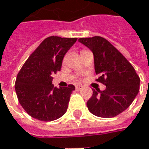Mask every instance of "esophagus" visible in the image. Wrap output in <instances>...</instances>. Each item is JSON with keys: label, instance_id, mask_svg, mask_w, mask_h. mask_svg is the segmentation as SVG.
Segmentation results:
<instances>
[{"label": "esophagus", "instance_id": "obj_1", "mask_svg": "<svg viewBox=\"0 0 149 149\" xmlns=\"http://www.w3.org/2000/svg\"><path fill=\"white\" fill-rule=\"evenodd\" d=\"M82 88H83V86H81V85H77L76 86V91L81 90Z\"/></svg>", "mask_w": 149, "mask_h": 149}]
</instances>
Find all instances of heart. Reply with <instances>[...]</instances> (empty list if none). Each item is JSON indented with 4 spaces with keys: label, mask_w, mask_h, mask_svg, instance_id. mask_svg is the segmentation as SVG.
Returning a JSON list of instances; mask_svg holds the SVG:
<instances>
[{
    "label": "heart",
    "mask_w": 149,
    "mask_h": 149,
    "mask_svg": "<svg viewBox=\"0 0 149 149\" xmlns=\"http://www.w3.org/2000/svg\"><path fill=\"white\" fill-rule=\"evenodd\" d=\"M83 51H85V50H82V51H81V52H83Z\"/></svg>",
    "instance_id": "heart-1"
}]
</instances>
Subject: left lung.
I'll return each instance as SVG.
<instances>
[{
    "mask_svg": "<svg viewBox=\"0 0 149 149\" xmlns=\"http://www.w3.org/2000/svg\"><path fill=\"white\" fill-rule=\"evenodd\" d=\"M80 43L92 51L96 81L106 86L104 91H93L86 102L91 114L102 118L120 115L131 105L139 91L140 78L131 63L107 39L100 36L80 38Z\"/></svg>",
    "mask_w": 149,
    "mask_h": 149,
    "instance_id": "8db88e82",
    "label": "left lung"
}]
</instances>
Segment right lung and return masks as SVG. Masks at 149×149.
I'll return each instance as SVG.
<instances>
[{"label": "right lung", "instance_id": "1", "mask_svg": "<svg viewBox=\"0 0 149 149\" xmlns=\"http://www.w3.org/2000/svg\"><path fill=\"white\" fill-rule=\"evenodd\" d=\"M77 38L50 36L44 39L22 66L15 81L19 102L31 117L52 121L64 115L73 85L54 87L53 75L61 69L63 57Z\"/></svg>", "mask_w": 149, "mask_h": 149}]
</instances>
